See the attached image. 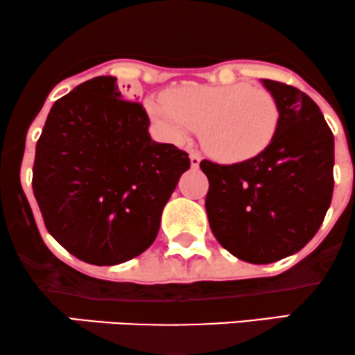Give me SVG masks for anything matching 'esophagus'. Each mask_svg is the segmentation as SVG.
<instances>
[{
	"label": "esophagus",
	"mask_w": 355,
	"mask_h": 355,
	"mask_svg": "<svg viewBox=\"0 0 355 355\" xmlns=\"http://www.w3.org/2000/svg\"><path fill=\"white\" fill-rule=\"evenodd\" d=\"M189 159H191V166H193V167H198L199 162H201V156H199V154H196V153H191Z\"/></svg>",
	"instance_id": "obj_1"
}]
</instances>
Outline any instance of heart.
I'll return each mask as SVG.
<instances>
[{
	"instance_id": "heart-1",
	"label": "heart",
	"mask_w": 355,
	"mask_h": 355,
	"mask_svg": "<svg viewBox=\"0 0 355 355\" xmlns=\"http://www.w3.org/2000/svg\"><path fill=\"white\" fill-rule=\"evenodd\" d=\"M147 114L174 144H184L201 125V144L226 164L252 161L272 144L280 109L270 92L248 83L186 85L150 95Z\"/></svg>"
}]
</instances>
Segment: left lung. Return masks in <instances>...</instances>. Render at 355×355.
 Segmentation results:
<instances>
[{"label": "left lung", "mask_w": 355, "mask_h": 355, "mask_svg": "<svg viewBox=\"0 0 355 355\" xmlns=\"http://www.w3.org/2000/svg\"><path fill=\"white\" fill-rule=\"evenodd\" d=\"M278 103L280 124L258 157L221 166L201 161L206 213L225 250L266 265L300 252L315 236L334 193V135L305 92L261 78Z\"/></svg>", "instance_id": "8db88e82"}]
</instances>
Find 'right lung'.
<instances>
[{"label": "right lung", "mask_w": 355, "mask_h": 355, "mask_svg": "<svg viewBox=\"0 0 355 355\" xmlns=\"http://www.w3.org/2000/svg\"><path fill=\"white\" fill-rule=\"evenodd\" d=\"M149 124L110 75L80 83L50 109L33 194L49 233L87 263L119 265L146 252L189 169L188 154L153 141Z\"/></svg>", "instance_id": "1"}]
</instances>
